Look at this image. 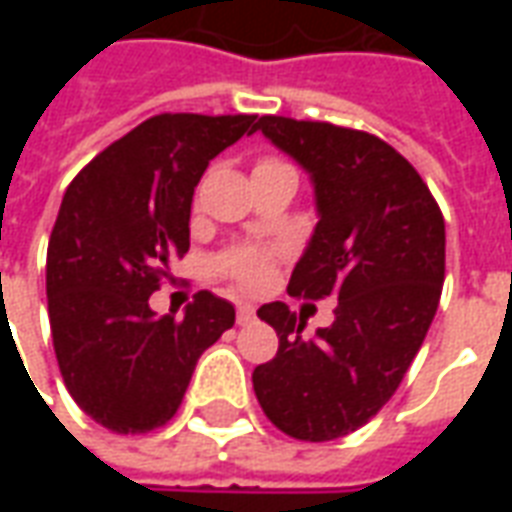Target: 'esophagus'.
<instances>
[{
  "label": "esophagus",
  "mask_w": 512,
  "mask_h": 512,
  "mask_svg": "<svg viewBox=\"0 0 512 512\" xmlns=\"http://www.w3.org/2000/svg\"><path fill=\"white\" fill-rule=\"evenodd\" d=\"M255 318H257V312L252 304H238V323H241V326H249Z\"/></svg>",
  "instance_id": "esophagus-1"
}]
</instances>
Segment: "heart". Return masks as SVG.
I'll use <instances>...</instances> for the list:
<instances>
[{
    "label": "heart",
    "mask_w": 512,
    "mask_h": 512,
    "mask_svg": "<svg viewBox=\"0 0 512 512\" xmlns=\"http://www.w3.org/2000/svg\"><path fill=\"white\" fill-rule=\"evenodd\" d=\"M260 167H279V161H263ZM219 268L235 282H241L244 288H257L271 274V255L257 246H238L219 257Z\"/></svg>",
    "instance_id": "1"
}]
</instances>
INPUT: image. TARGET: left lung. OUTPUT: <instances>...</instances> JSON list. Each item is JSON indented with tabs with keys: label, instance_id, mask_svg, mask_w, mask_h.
<instances>
[{
	"label": "left lung",
	"instance_id": "obj_1",
	"mask_svg": "<svg viewBox=\"0 0 512 512\" xmlns=\"http://www.w3.org/2000/svg\"><path fill=\"white\" fill-rule=\"evenodd\" d=\"M255 131L315 189L318 224L288 290L337 296L334 323L315 334L282 301L257 310L279 351L255 367V395L293 439H340L395 395L428 334L444 285V216L417 169L378 136L274 115Z\"/></svg>",
	"mask_w": 512,
	"mask_h": 512
}]
</instances>
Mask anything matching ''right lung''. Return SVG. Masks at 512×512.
<instances>
[{
	"instance_id": "right-lung-1",
	"label": "right lung",
	"mask_w": 512,
	"mask_h": 512,
	"mask_svg": "<svg viewBox=\"0 0 512 512\" xmlns=\"http://www.w3.org/2000/svg\"><path fill=\"white\" fill-rule=\"evenodd\" d=\"M255 115H156L95 156L62 197L46 255L54 354L71 397L115 433L175 417L205 348L235 323L208 290L175 315L150 310L189 252L191 197L211 158Z\"/></svg>"
}]
</instances>
